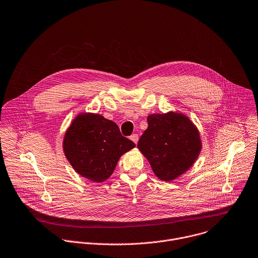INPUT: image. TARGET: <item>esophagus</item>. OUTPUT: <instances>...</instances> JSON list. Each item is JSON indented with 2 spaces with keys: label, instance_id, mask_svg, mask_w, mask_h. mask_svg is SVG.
Here are the masks:
<instances>
[{
  "label": "esophagus",
  "instance_id": "obj_1",
  "mask_svg": "<svg viewBox=\"0 0 258 258\" xmlns=\"http://www.w3.org/2000/svg\"><path fill=\"white\" fill-rule=\"evenodd\" d=\"M130 139H131L135 144H137L138 139H139V136H138L137 134H133V135H131V136H130Z\"/></svg>",
  "mask_w": 258,
  "mask_h": 258
}]
</instances>
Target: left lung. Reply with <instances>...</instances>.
Masks as SVG:
<instances>
[{
	"instance_id": "1",
	"label": "left lung",
	"mask_w": 258,
	"mask_h": 258,
	"mask_svg": "<svg viewBox=\"0 0 258 258\" xmlns=\"http://www.w3.org/2000/svg\"><path fill=\"white\" fill-rule=\"evenodd\" d=\"M147 121L137 147L160 180L173 181L197 160L202 148L200 133L182 113L151 114Z\"/></svg>"
}]
</instances>
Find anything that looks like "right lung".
<instances>
[{"label": "right lung", "instance_id": "right-lung-1", "mask_svg": "<svg viewBox=\"0 0 258 258\" xmlns=\"http://www.w3.org/2000/svg\"><path fill=\"white\" fill-rule=\"evenodd\" d=\"M134 147L115 122L87 112L75 117L63 140L64 154L73 169L99 183L112 175L120 157Z\"/></svg>", "mask_w": 258, "mask_h": 258}]
</instances>
